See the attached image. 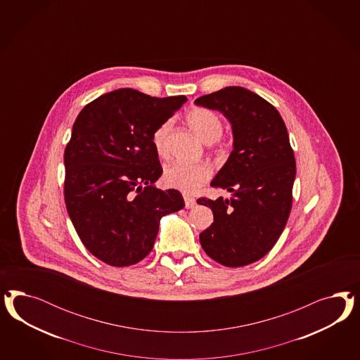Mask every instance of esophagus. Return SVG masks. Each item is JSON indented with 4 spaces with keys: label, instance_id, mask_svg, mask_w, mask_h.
<instances>
[{
    "label": "esophagus",
    "instance_id": "1",
    "mask_svg": "<svg viewBox=\"0 0 360 360\" xmlns=\"http://www.w3.org/2000/svg\"><path fill=\"white\" fill-rule=\"evenodd\" d=\"M184 199H185V206L186 208H193L196 205L195 199L194 198H191V196L185 195L184 196Z\"/></svg>",
    "mask_w": 360,
    "mask_h": 360
}]
</instances>
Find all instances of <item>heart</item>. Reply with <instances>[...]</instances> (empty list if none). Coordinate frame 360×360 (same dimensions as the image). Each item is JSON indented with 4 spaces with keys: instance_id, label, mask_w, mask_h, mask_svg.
<instances>
[{
    "instance_id": "heart-1",
    "label": "heart",
    "mask_w": 360,
    "mask_h": 360,
    "mask_svg": "<svg viewBox=\"0 0 360 360\" xmlns=\"http://www.w3.org/2000/svg\"><path fill=\"white\" fill-rule=\"evenodd\" d=\"M187 124L206 143L218 141L223 134V121L217 112L207 108H194L188 112ZM172 129V121L166 120L153 133V146L155 153L164 158L167 154V136ZM221 152V149H217ZM211 169L205 164H173L165 169L162 181L169 188H175L185 194L195 193L207 184Z\"/></svg>"
}]
</instances>
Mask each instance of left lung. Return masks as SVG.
<instances>
[{"label":"left lung","mask_w":360,"mask_h":360,"mask_svg":"<svg viewBox=\"0 0 360 360\" xmlns=\"http://www.w3.org/2000/svg\"><path fill=\"white\" fill-rule=\"evenodd\" d=\"M195 104L220 110L233 131V150L211 182L232 196L196 200L214 214L199 240L212 260L244 266L264 257L283 233L293 202L295 153L278 110L245 88H223Z\"/></svg>","instance_id":"obj_1"}]
</instances>
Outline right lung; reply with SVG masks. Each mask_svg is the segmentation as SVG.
I'll use <instances>...</instances> for the list:
<instances>
[{
    "label": "right lung",
    "instance_id": "1",
    "mask_svg": "<svg viewBox=\"0 0 360 360\" xmlns=\"http://www.w3.org/2000/svg\"><path fill=\"white\" fill-rule=\"evenodd\" d=\"M185 101L121 88L79 113L65 150V207L98 260L112 266L141 262L153 250L161 218L185 207L178 190L153 186L162 166L152 140Z\"/></svg>",
    "mask_w": 360,
    "mask_h": 360
}]
</instances>
